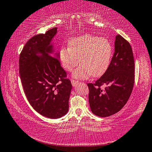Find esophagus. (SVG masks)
<instances>
[{
    "label": "esophagus",
    "mask_w": 152,
    "mask_h": 152,
    "mask_svg": "<svg viewBox=\"0 0 152 152\" xmlns=\"http://www.w3.org/2000/svg\"><path fill=\"white\" fill-rule=\"evenodd\" d=\"M78 81H76V80H71V83H72V86H75L78 84Z\"/></svg>",
    "instance_id": "1"
}]
</instances>
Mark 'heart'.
Segmentation results:
<instances>
[{
    "label": "heart",
    "instance_id": "obj_1",
    "mask_svg": "<svg viewBox=\"0 0 152 152\" xmlns=\"http://www.w3.org/2000/svg\"><path fill=\"white\" fill-rule=\"evenodd\" d=\"M113 48L107 39L90 34L72 38L68 46L60 51V60L66 70L71 72L79 62L82 64L72 74L74 78L84 80L91 76H100L111 62Z\"/></svg>",
    "mask_w": 152,
    "mask_h": 152
}]
</instances>
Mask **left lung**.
<instances>
[{
  "instance_id": "1",
  "label": "left lung",
  "mask_w": 152,
  "mask_h": 152,
  "mask_svg": "<svg viewBox=\"0 0 152 152\" xmlns=\"http://www.w3.org/2000/svg\"><path fill=\"white\" fill-rule=\"evenodd\" d=\"M109 68L94 83L88 84L93 114L107 117L120 111L130 96L134 84V59L129 43L119 34ZM105 85L104 88L101 86Z\"/></svg>"
}]
</instances>
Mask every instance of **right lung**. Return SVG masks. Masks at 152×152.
Returning a JSON list of instances; mask_svg holds the SVG:
<instances>
[{"label": "right lung", "mask_w": 152, "mask_h": 152, "mask_svg": "<svg viewBox=\"0 0 152 152\" xmlns=\"http://www.w3.org/2000/svg\"><path fill=\"white\" fill-rule=\"evenodd\" d=\"M57 28L32 37L19 57V73L27 100L40 114L52 119L67 114L72 90L66 72L54 54L52 38Z\"/></svg>", "instance_id": "right-lung-1"}]
</instances>
